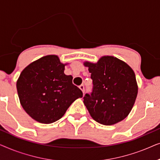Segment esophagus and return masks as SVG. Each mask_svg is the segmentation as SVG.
<instances>
[{"instance_id":"obj_1","label":"esophagus","mask_w":160,"mask_h":160,"mask_svg":"<svg viewBox=\"0 0 160 160\" xmlns=\"http://www.w3.org/2000/svg\"><path fill=\"white\" fill-rule=\"evenodd\" d=\"M79 89H81V90L82 91L83 93H84V85H83V84L80 85V86H79Z\"/></svg>"}]
</instances>
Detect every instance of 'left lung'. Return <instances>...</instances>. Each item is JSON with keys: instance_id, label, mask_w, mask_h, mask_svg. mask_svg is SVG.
I'll list each match as a JSON object with an SVG mask.
<instances>
[{"instance_id": "1", "label": "left lung", "mask_w": 160, "mask_h": 160, "mask_svg": "<svg viewBox=\"0 0 160 160\" xmlns=\"http://www.w3.org/2000/svg\"><path fill=\"white\" fill-rule=\"evenodd\" d=\"M93 82L91 95L84 103L92 118L103 125H113L129 115L138 95L136 78L125 62L113 56H102L97 62L85 61Z\"/></svg>"}]
</instances>
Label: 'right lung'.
Here are the masks:
<instances>
[{"instance_id":"add662e5","label":"right lung","mask_w":160,"mask_h":160,"mask_svg":"<svg viewBox=\"0 0 160 160\" xmlns=\"http://www.w3.org/2000/svg\"><path fill=\"white\" fill-rule=\"evenodd\" d=\"M59 57L49 54L32 62L23 69L17 81L21 106L32 119L51 124L63 117L76 99L83 97L81 89L65 75Z\"/></svg>"}]
</instances>
